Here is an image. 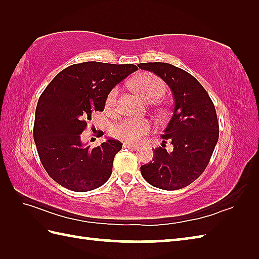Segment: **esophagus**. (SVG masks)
<instances>
[{"mask_svg": "<svg viewBox=\"0 0 259 259\" xmlns=\"http://www.w3.org/2000/svg\"><path fill=\"white\" fill-rule=\"evenodd\" d=\"M123 147L129 148V149H131V150H138L139 149V146L131 145V144H129V142H125V144H123Z\"/></svg>", "mask_w": 259, "mask_h": 259, "instance_id": "1", "label": "esophagus"}]
</instances>
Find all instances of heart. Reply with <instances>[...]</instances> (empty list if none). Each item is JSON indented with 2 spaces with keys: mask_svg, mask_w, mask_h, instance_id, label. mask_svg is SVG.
I'll list each match as a JSON object with an SVG mask.
<instances>
[{
  "mask_svg": "<svg viewBox=\"0 0 259 259\" xmlns=\"http://www.w3.org/2000/svg\"><path fill=\"white\" fill-rule=\"evenodd\" d=\"M131 85L147 102L157 101L166 90L163 81L160 78L148 72L136 75L131 81ZM118 93L119 89L117 87L109 92L106 100L107 108L110 109L114 106ZM151 128V123L146 119H125L114 126L113 134L120 139L133 142V144H138L150 133Z\"/></svg>",
  "mask_w": 259,
  "mask_h": 259,
  "instance_id": "1",
  "label": "heart"
}]
</instances>
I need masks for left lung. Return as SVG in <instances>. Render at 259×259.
Listing matches in <instances>:
<instances>
[{"instance_id":"obj_1","label":"left lung","mask_w":259,"mask_h":259,"mask_svg":"<svg viewBox=\"0 0 259 259\" xmlns=\"http://www.w3.org/2000/svg\"><path fill=\"white\" fill-rule=\"evenodd\" d=\"M142 70L153 72L172 92L174 114L161 138L162 147L152 149V160L140 167L142 177L163 190L185 188L199 178L208 166L219 137V124L213 102L199 81L185 70L163 62L140 63ZM169 140L171 153L164 149Z\"/></svg>"}]
</instances>
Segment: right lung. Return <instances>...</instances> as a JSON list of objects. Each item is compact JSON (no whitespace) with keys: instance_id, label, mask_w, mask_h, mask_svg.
<instances>
[{"instance_id":"add662e5","label":"right lung","mask_w":259,"mask_h":259,"mask_svg":"<svg viewBox=\"0 0 259 259\" xmlns=\"http://www.w3.org/2000/svg\"><path fill=\"white\" fill-rule=\"evenodd\" d=\"M138 70L135 64L83 62L58 73L38 98L33 138L43 168L64 188L84 192L110 178L115 153L122 148L108 139L93 149L81 134L91 112L103 111L109 92ZM103 136V133H102Z\"/></svg>"}]
</instances>
